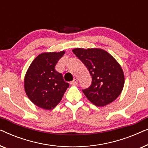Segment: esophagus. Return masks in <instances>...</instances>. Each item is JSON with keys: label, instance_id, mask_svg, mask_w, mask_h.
<instances>
[{"label": "esophagus", "instance_id": "34e87169", "mask_svg": "<svg viewBox=\"0 0 148 148\" xmlns=\"http://www.w3.org/2000/svg\"><path fill=\"white\" fill-rule=\"evenodd\" d=\"M78 82H79V81H78L77 79H74L71 82V84L73 86V85H77V84Z\"/></svg>", "mask_w": 148, "mask_h": 148}]
</instances>
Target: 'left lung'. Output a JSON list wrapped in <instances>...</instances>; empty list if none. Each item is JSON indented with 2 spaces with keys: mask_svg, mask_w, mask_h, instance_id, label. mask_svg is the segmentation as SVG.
<instances>
[{
  "mask_svg": "<svg viewBox=\"0 0 148 148\" xmlns=\"http://www.w3.org/2000/svg\"><path fill=\"white\" fill-rule=\"evenodd\" d=\"M92 76V84L82 90L87 98L97 106H104L118 98L124 86L122 68L108 52L98 48L73 50Z\"/></svg>",
  "mask_w": 148,
  "mask_h": 148,
  "instance_id": "8db88e82",
  "label": "left lung"
}]
</instances>
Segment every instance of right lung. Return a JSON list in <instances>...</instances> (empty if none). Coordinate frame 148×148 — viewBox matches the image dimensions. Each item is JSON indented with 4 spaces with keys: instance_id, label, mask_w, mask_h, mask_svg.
Wrapping results in <instances>:
<instances>
[{
    "instance_id": "add662e5",
    "label": "right lung",
    "mask_w": 148,
    "mask_h": 148,
    "mask_svg": "<svg viewBox=\"0 0 148 148\" xmlns=\"http://www.w3.org/2000/svg\"><path fill=\"white\" fill-rule=\"evenodd\" d=\"M64 52L42 53L30 64L24 84L29 100L40 108L50 110L60 102L69 84L55 66Z\"/></svg>"
}]
</instances>
